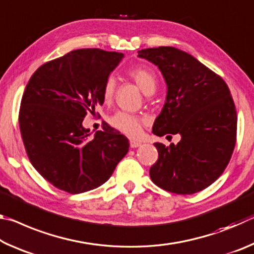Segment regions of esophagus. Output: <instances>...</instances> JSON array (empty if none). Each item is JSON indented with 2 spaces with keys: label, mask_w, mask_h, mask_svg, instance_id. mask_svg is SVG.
<instances>
[{
  "label": "esophagus",
  "mask_w": 254,
  "mask_h": 254,
  "mask_svg": "<svg viewBox=\"0 0 254 254\" xmlns=\"http://www.w3.org/2000/svg\"><path fill=\"white\" fill-rule=\"evenodd\" d=\"M140 145H141V143H140V142H137V141H133V140H131V141H130V147H131V148H133V149H134V148H137V147H140Z\"/></svg>",
  "instance_id": "obj_1"
}]
</instances>
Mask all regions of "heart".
<instances>
[{"label": "heart", "mask_w": 254, "mask_h": 254, "mask_svg": "<svg viewBox=\"0 0 254 254\" xmlns=\"http://www.w3.org/2000/svg\"><path fill=\"white\" fill-rule=\"evenodd\" d=\"M127 76L139 86V88L145 95H151L156 91L157 77L151 68L145 66L132 67L128 69ZM115 93H117V80L113 76L107 77L102 89V97L104 103L109 104L113 101ZM109 122L118 131L124 133L127 136L134 137L140 134L145 120L139 115L120 111L112 115Z\"/></svg>", "instance_id": "1"}]
</instances>
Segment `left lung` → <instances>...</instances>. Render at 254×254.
<instances>
[{
	"label": "left lung",
	"mask_w": 254,
	"mask_h": 254,
	"mask_svg": "<svg viewBox=\"0 0 254 254\" xmlns=\"http://www.w3.org/2000/svg\"><path fill=\"white\" fill-rule=\"evenodd\" d=\"M137 53L158 66L168 88L152 132L182 136L169 147L154 143L159 157L150 177L175 194L203 190L223 174L235 147L238 117L230 89L221 76L183 50L158 47Z\"/></svg>",
	"instance_id": "left-lung-1"
}]
</instances>
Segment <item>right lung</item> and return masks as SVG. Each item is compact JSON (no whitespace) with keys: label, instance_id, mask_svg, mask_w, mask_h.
Here are the masks:
<instances>
[{"label":"right lung","instance_id":"right-lung-1","mask_svg":"<svg viewBox=\"0 0 254 254\" xmlns=\"http://www.w3.org/2000/svg\"><path fill=\"white\" fill-rule=\"evenodd\" d=\"M123 57L96 48L74 50L40 66L27 84L19 112L25 151L60 190L80 194L100 187L128 151L120 132L103 128L91 136L81 124L104 103L103 85Z\"/></svg>","mask_w":254,"mask_h":254}]
</instances>
